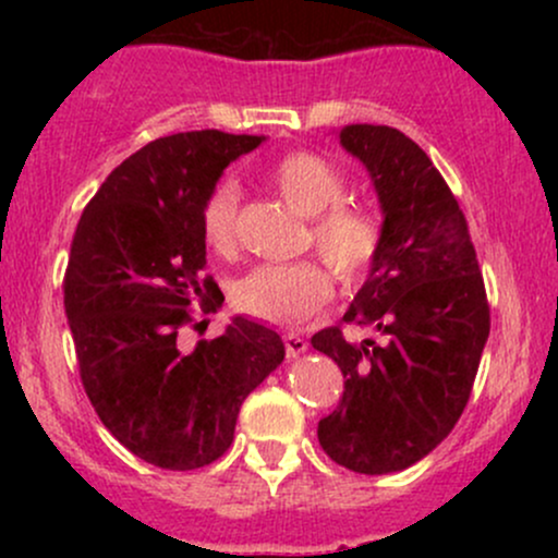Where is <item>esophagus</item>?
<instances>
[{
  "mask_svg": "<svg viewBox=\"0 0 558 558\" xmlns=\"http://www.w3.org/2000/svg\"><path fill=\"white\" fill-rule=\"evenodd\" d=\"M283 345H286L288 356H299V354H304L306 345H310V343H306L304 338L299 336V332L288 330V332H283Z\"/></svg>",
  "mask_w": 558,
  "mask_h": 558,
  "instance_id": "obj_1",
  "label": "esophagus"
}]
</instances>
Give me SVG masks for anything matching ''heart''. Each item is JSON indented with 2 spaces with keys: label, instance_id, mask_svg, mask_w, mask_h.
<instances>
[{
  "label": "heart",
  "instance_id": "1",
  "mask_svg": "<svg viewBox=\"0 0 558 558\" xmlns=\"http://www.w3.org/2000/svg\"><path fill=\"white\" fill-rule=\"evenodd\" d=\"M280 196L310 217L306 243L336 270L343 283H356L373 270L383 248V220L369 204L345 196L341 168L317 151H286L267 170ZM241 189L220 181L209 191L198 213L204 241L217 254L235 252ZM332 296V278L315 259L252 267L230 288L233 306L243 315L267 323H304Z\"/></svg>",
  "mask_w": 558,
  "mask_h": 558
}]
</instances>
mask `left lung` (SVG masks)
<instances>
[{
  "label": "left lung",
  "mask_w": 558,
  "mask_h": 558,
  "mask_svg": "<svg viewBox=\"0 0 558 558\" xmlns=\"http://www.w3.org/2000/svg\"><path fill=\"white\" fill-rule=\"evenodd\" d=\"M341 144L367 165L383 248L343 325L312 336L343 373V396L317 438L336 464L386 475L420 462L462 417L490 332L470 226L430 157L388 125H345Z\"/></svg>",
  "instance_id": "1"
}]
</instances>
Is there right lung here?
<instances>
[{"mask_svg":"<svg viewBox=\"0 0 558 558\" xmlns=\"http://www.w3.org/2000/svg\"><path fill=\"white\" fill-rule=\"evenodd\" d=\"M259 144L222 131L149 141L107 175L70 243L62 293L83 390L101 425L159 470L217 462L243 399L286 356L278 332L246 317L191 354L178 349L181 330L222 304L204 275L202 204Z\"/></svg>","mask_w":558,"mask_h":558,"instance_id":"1","label":"right lung"}]
</instances>
